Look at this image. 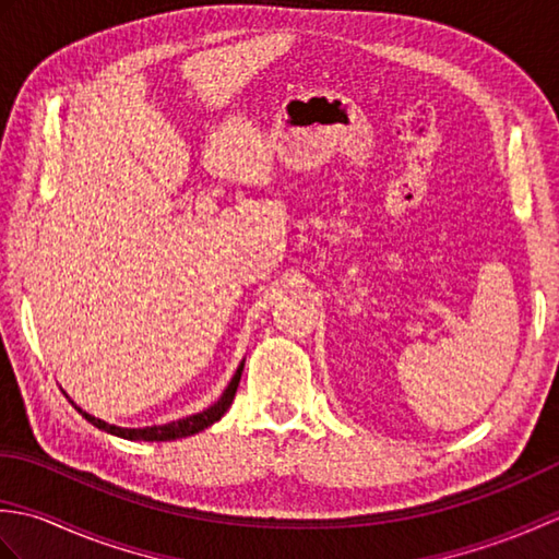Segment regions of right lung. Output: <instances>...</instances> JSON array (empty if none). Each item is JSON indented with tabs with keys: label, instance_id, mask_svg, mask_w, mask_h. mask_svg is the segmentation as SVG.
I'll list each match as a JSON object with an SVG mask.
<instances>
[{
	"label": "right lung",
	"instance_id": "right-lung-1",
	"mask_svg": "<svg viewBox=\"0 0 559 559\" xmlns=\"http://www.w3.org/2000/svg\"><path fill=\"white\" fill-rule=\"evenodd\" d=\"M242 370H245V360L237 365V370L230 379V384L225 386V391L221 394V399L216 403H211L209 408L199 411V413H192L187 415V418H180V420H170V423H163V425H146V427H120V425H112V423H105L100 418H96V415H91L83 411L81 406H76L74 401H71L67 394V399L71 401V406H74L83 418H86L91 425H96L98 430L103 432H110L115 437H122V439H134V442H170V439H180V437H192L201 430H206V427H211L213 423H218L225 411L230 408V403L235 399V391H237V384H240V377H242Z\"/></svg>",
	"mask_w": 559,
	"mask_h": 559
}]
</instances>
